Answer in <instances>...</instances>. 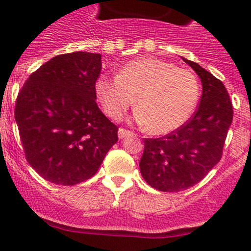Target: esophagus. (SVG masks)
<instances>
[{
  "label": "esophagus",
  "instance_id": "esophagus-1",
  "mask_svg": "<svg viewBox=\"0 0 251 251\" xmlns=\"http://www.w3.org/2000/svg\"><path fill=\"white\" fill-rule=\"evenodd\" d=\"M133 133L130 132V130H128V129H124V128H119V130H118V137L119 138H126V137H128V136H132Z\"/></svg>",
  "mask_w": 251,
  "mask_h": 251
}]
</instances>
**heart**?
<instances>
[{"label":"heart","mask_w":251,"mask_h":251,"mask_svg":"<svg viewBox=\"0 0 251 251\" xmlns=\"http://www.w3.org/2000/svg\"><path fill=\"white\" fill-rule=\"evenodd\" d=\"M94 90L103 112L114 121L126 114L136 98V121L152 134H167L183 126L200 95L191 72L150 56L124 64L117 77L99 76Z\"/></svg>","instance_id":"1"}]
</instances>
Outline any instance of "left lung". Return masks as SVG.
I'll return each mask as SVG.
<instances>
[{
  "mask_svg": "<svg viewBox=\"0 0 251 251\" xmlns=\"http://www.w3.org/2000/svg\"><path fill=\"white\" fill-rule=\"evenodd\" d=\"M202 83L200 104L183 126L161 138H146L139 162L146 182L163 192L199 183L223 157L232 122V104L223 81L197 63L182 57Z\"/></svg>",
  "mask_w": 251,
  "mask_h": 251,
  "instance_id": "obj_1",
  "label": "left lung"
}]
</instances>
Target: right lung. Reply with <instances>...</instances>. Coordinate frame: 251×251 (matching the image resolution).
<instances>
[{"instance_id": "obj_1", "label": "right lung", "mask_w": 251, "mask_h": 251, "mask_svg": "<svg viewBox=\"0 0 251 251\" xmlns=\"http://www.w3.org/2000/svg\"><path fill=\"white\" fill-rule=\"evenodd\" d=\"M100 70V54L57 55L32 73L17 95L15 119L26 159L55 185L89 179L118 141V127L95 100Z\"/></svg>"}]
</instances>
